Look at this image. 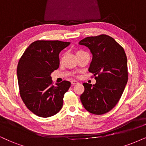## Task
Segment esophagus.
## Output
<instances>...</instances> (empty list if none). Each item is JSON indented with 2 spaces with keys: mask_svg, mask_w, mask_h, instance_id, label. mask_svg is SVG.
I'll return each instance as SVG.
<instances>
[{
  "mask_svg": "<svg viewBox=\"0 0 146 146\" xmlns=\"http://www.w3.org/2000/svg\"><path fill=\"white\" fill-rule=\"evenodd\" d=\"M79 84L78 83V82H77V81H75V80H73V81H71V84L73 85H75V84Z\"/></svg>",
  "mask_w": 146,
  "mask_h": 146,
  "instance_id": "esophagus-1",
  "label": "esophagus"
}]
</instances>
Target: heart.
Returning a JSON list of instances; mask_svg holds the SVG:
<instances>
[{
  "label": "heart",
  "mask_w": 146,
  "mask_h": 146,
  "mask_svg": "<svg viewBox=\"0 0 146 146\" xmlns=\"http://www.w3.org/2000/svg\"><path fill=\"white\" fill-rule=\"evenodd\" d=\"M84 52V51H83V50H78V51H77L76 55L78 54H80V53H82V52Z\"/></svg>",
  "instance_id": "1"
}]
</instances>
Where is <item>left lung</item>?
Segmentation results:
<instances>
[{"instance_id":"obj_1","label":"left lung","mask_w":146,"mask_h":146,"mask_svg":"<svg viewBox=\"0 0 146 146\" xmlns=\"http://www.w3.org/2000/svg\"><path fill=\"white\" fill-rule=\"evenodd\" d=\"M79 44L88 47L93 55L88 70L96 80L93 86L83 84L81 101L88 112L105 114L117 105L128 81L126 54L114 38L105 34L87 37Z\"/></svg>"}]
</instances>
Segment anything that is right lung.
<instances>
[{
  "instance_id": "obj_1",
  "label": "right lung",
  "mask_w": 146,
  "mask_h": 146,
  "mask_svg": "<svg viewBox=\"0 0 146 146\" xmlns=\"http://www.w3.org/2000/svg\"><path fill=\"white\" fill-rule=\"evenodd\" d=\"M70 42L37 40L25 50L17 69L19 93L27 108L40 117H50L61 110L71 86L68 81L53 85L51 73L59 67V53Z\"/></svg>"
}]
</instances>
